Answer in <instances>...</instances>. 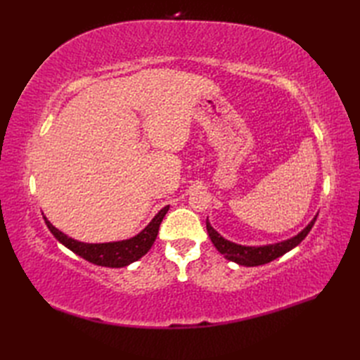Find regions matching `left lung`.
<instances>
[{
	"mask_svg": "<svg viewBox=\"0 0 360 360\" xmlns=\"http://www.w3.org/2000/svg\"><path fill=\"white\" fill-rule=\"evenodd\" d=\"M315 221H317V216H315L311 221V224L304 228L303 231H300L297 236L288 238V240L279 242L275 245H267V246H242V245L233 243L230 240H226V238H224L219 233H217L210 225L209 219L205 221V225H207V233H209V236H210V240L226 259L234 261V263L240 264V266L254 267V266L267 264V263H270V261H274V259L279 258L281 255L287 254L288 250H291L292 248H296L303 240V238L308 236Z\"/></svg>",
	"mask_w": 360,
	"mask_h": 360,
	"instance_id": "left-lung-1",
	"label": "left lung"
}]
</instances>
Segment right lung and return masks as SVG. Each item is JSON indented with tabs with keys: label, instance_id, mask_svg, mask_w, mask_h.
<instances>
[{
	"label": "right lung",
	"instance_id": "obj_1",
	"mask_svg": "<svg viewBox=\"0 0 360 360\" xmlns=\"http://www.w3.org/2000/svg\"><path fill=\"white\" fill-rule=\"evenodd\" d=\"M169 205L163 207V209L153 217L143 231L136 234L132 238H127V240L122 242H110V243H84L73 240L72 237H68L60 230H57L45 216V224L48 225L49 231L53 234L60 243H63L66 248H69L72 252L76 255L82 257L84 259L90 261L93 264L103 266V267H124L134 261L139 259L143 255H146L150 248L153 246L159 226L163 217H165Z\"/></svg>",
	"mask_w": 360,
	"mask_h": 360
}]
</instances>
